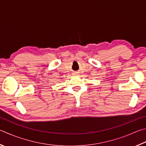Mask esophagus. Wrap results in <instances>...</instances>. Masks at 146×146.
<instances>
[{
	"label": "esophagus",
	"mask_w": 146,
	"mask_h": 146,
	"mask_svg": "<svg viewBox=\"0 0 146 146\" xmlns=\"http://www.w3.org/2000/svg\"><path fill=\"white\" fill-rule=\"evenodd\" d=\"M78 73H77V72H75V73H74V75H77Z\"/></svg>",
	"instance_id": "1"
}]
</instances>
